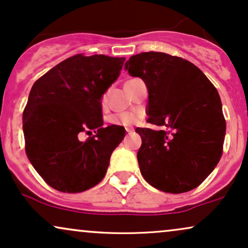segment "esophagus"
<instances>
[{
  "label": "esophagus",
  "mask_w": 248,
  "mask_h": 248,
  "mask_svg": "<svg viewBox=\"0 0 248 248\" xmlns=\"http://www.w3.org/2000/svg\"><path fill=\"white\" fill-rule=\"evenodd\" d=\"M126 131H127V133H129V135H131V133L133 132V129H126Z\"/></svg>",
  "instance_id": "1"
}]
</instances>
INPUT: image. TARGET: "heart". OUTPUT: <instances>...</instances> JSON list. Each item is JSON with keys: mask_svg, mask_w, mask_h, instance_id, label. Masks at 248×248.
Instances as JSON below:
<instances>
[{"mask_svg": "<svg viewBox=\"0 0 248 248\" xmlns=\"http://www.w3.org/2000/svg\"><path fill=\"white\" fill-rule=\"evenodd\" d=\"M138 115L133 112H124L121 113V115L116 116V117L112 118V122L115 123L124 125V126H130V125L135 124L137 121H138Z\"/></svg>", "mask_w": 248, "mask_h": 248, "instance_id": "b5f03b06", "label": "heart"}]
</instances>
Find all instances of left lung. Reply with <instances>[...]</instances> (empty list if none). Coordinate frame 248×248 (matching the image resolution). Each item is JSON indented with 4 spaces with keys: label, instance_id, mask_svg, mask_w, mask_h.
Here are the masks:
<instances>
[{
    "label": "left lung",
    "instance_id": "1",
    "mask_svg": "<svg viewBox=\"0 0 248 248\" xmlns=\"http://www.w3.org/2000/svg\"><path fill=\"white\" fill-rule=\"evenodd\" d=\"M147 87V122L167 130L138 127V159L145 181L165 193L200 186L223 153L226 123L219 94L190 61L161 52H142L125 62Z\"/></svg>",
    "mask_w": 248,
    "mask_h": 248
}]
</instances>
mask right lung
I'll list each match as a JSON object with an SVG mask.
<instances>
[{
	"mask_svg": "<svg viewBox=\"0 0 248 248\" xmlns=\"http://www.w3.org/2000/svg\"><path fill=\"white\" fill-rule=\"evenodd\" d=\"M125 58L74 55L38 78L23 112L26 155L37 173L62 193H81L102 181L125 137L103 127L102 97L121 74ZM95 136L81 142V132Z\"/></svg>",
	"mask_w": 248,
	"mask_h": 248,
	"instance_id": "obj_1",
	"label": "right lung"
}]
</instances>
